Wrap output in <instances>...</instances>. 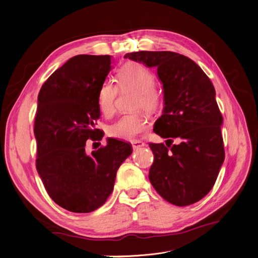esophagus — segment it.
<instances>
[{
	"mask_svg": "<svg viewBox=\"0 0 258 258\" xmlns=\"http://www.w3.org/2000/svg\"><path fill=\"white\" fill-rule=\"evenodd\" d=\"M131 145H132V148H134V150H138V148L144 147L146 144L142 141H140V140H135V141L131 142Z\"/></svg>",
	"mask_w": 258,
	"mask_h": 258,
	"instance_id": "34e87169",
	"label": "esophagus"
}]
</instances>
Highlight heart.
Here are the masks:
<instances>
[{
  "mask_svg": "<svg viewBox=\"0 0 258 258\" xmlns=\"http://www.w3.org/2000/svg\"><path fill=\"white\" fill-rule=\"evenodd\" d=\"M119 86L122 89L131 88L139 91L137 107L146 112H154L161 103L160 93L154 88L155 76L150 70L140 63L124 64L117 74ZM117 87L111 82H104L98 92V105L101 113L111 116L115 110ZM146 120L140 115H124L108 130V134L116 139L131 140L145 130Z\"/></svg>",
  "mask_w": 258,
  "mask_h": 258,
  "instance_id": "b5f03b06",
  "label": "heart"
}]
</instances>
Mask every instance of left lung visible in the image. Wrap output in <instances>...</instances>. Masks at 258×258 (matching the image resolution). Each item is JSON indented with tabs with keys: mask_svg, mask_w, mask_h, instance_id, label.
Returning <instances> with one entry per match:
<instances>
[{
	"mask_svg": "<svg viewBox=\"0 0 258 258\" xmlns=\"http://www.w3.org/2000/svg\"><path fill=\"white\" fill-rule=\"evenodd\" d=\"M124 58L157 69L163 110L154 131L171 144L173 138L181 140L170 149L150 143L154 162L148 178L170 204L192 205L212 189L225 158L214 86L196 62L177 52L137 51Z\"/></svg>",
	"mask_w": 258,
	"mask_h": 258,
	"instance_id": "1",
	"label": "left lung"
}]
</instances>
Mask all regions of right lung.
I'll return each instance as SVG.
<instances>
[{
  "mask_svg": "<svg viewBox=\"0 0 258 258\" xmlns=\"http://www.w3.org/2000/svg\"><path fill=\"white\" fill-rule=\"evenodd\" d=\"M111 61L108 54L69 59L48 77L37 97L36 170L50 198L75 213H89L104 204L117 170L132 153L129 143L112 138L90 155L85 151L88 139L104 136L96 129L101 115L98 92Z\"/></svg>",
  "mask_w": 258,
  "mask_h": 258,
  "instance_id": "add662e5",
  "label": "right lung"
}]
</instances>
